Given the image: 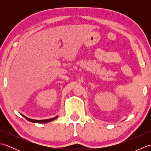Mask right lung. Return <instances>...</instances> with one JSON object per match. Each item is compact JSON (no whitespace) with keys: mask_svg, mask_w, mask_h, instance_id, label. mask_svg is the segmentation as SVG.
Returning a JSON list of instances; mask_svg holds the SVG:
<instances>
[{"mask_svg":"<svg viewBox=\"0 0 151 151\" xmlns=\"http://www.w3.org/2000/svg\"><path fill=\"white\" fill-rule=\"evenodd\" d=\"M21 115H22V114H21ZM22 115V116H23L25 119H26L27 120L32 122V123H49V122H50V121H53V120H54V119H56L58 118V115H57V116H56V117H53V118H51V119H48L36 120V119H32L28 118V117H26V116H24V115Z\"/></svg>","mask_w":151,"mask_h":151,"instance_id":"right-lung-1","label":"right lung"}]
</instances>
